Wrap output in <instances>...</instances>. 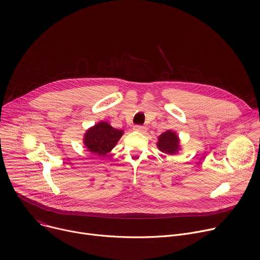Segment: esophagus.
<instances>
[{
    "label": "esophagus",
    "instance_id": "obj_1",
    "mask_svg": "<svg viewBox=\"0 0 260 260\" xmlns=\"http://www.w3.org/2000/svg\"><path fill=\"white\" fill-rule=\"evenodd\" d=\"M134 131L144 134V133L147 131V128H146L145 126H142V125H135V126H134Z\"/></svg>",
    "mask_w": 260,
    "mask_h": 260
}]
</instances>
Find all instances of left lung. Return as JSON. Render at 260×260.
<instances>
[{"label": "left lung", "mask_w": 260, "mask_h": 260, "mask_svg": "<svg viewBox=\"0 0 260 260\" xmlns=\"http://www.w3.org/2000/svg\"><path fill=\"white\" fill-rule=\"evenodd\" d=\"M157 147L159 151L168 155H176L178 154L181 149L180 139L176 132L171 129L161 134L158 137Z\"/></svg>", "instance_id": "obj_1"}]
</instances>
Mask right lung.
Wrapping results in <instances>:
<instances>
[{
	"mask_svg": "<svg viewBox=\"0 0 260 260\" xmlns=\"http://www.w3.org/2000/svg\"><path fill=\"white\" fill-rule=\"evenodd\" d=\"M123 134L122 129L114 128L108 122L100 121L85 132L83 144L88 152L103 157L116 146Z\"/></svg>",
	"mask_w": 260,
	"mask_h": 260,
	"instance_id": "1",
	"label": "right lung"
}]
</instances>
